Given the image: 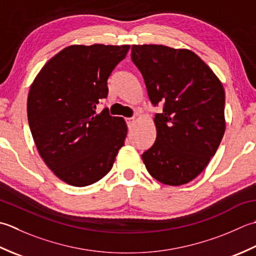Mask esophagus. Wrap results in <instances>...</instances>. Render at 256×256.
Listing matches in <instances>:
<instances>
[{
    "instance_id": "1",
    "label": "esophagus",
    "mask_w": 256,
    "mask_h": 256,
    "mask_svg": "<svg viewBox=\"0 0 256 256\" xmlns=\"http://www.w3.org/2000/svg\"><path fill=\"white\" fill-rule=\"evenodd\" d=\"M126 122H127V126L129 128H132L134 124V118H126Z\"/></svg>"
}]
</instances>
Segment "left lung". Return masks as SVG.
Segmentation results:
<instances>
[{
  "label": "left lung",
  "instance_id": "1",
  "mask_svg": "<svg viewBox=\"0 0 256 256\" xmlns=\"http://www.w3.org/2000/svg\"><path fill=\"white\" fill-rule=\"evenodd\" d=\"M154 106L157 138L142 154L149 174L161 184H186L206 169L226 132L222 82L199 56L164 45H132Z\"/></svg>",
  "mask_w": 256,
  "mask_h": 256
}]
</instances>
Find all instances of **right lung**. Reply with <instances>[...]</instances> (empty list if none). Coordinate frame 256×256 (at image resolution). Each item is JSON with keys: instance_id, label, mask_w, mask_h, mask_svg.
I'll return each instance as SVG.
<instances>
[{"instance_id": "obj_1", "label": "right lung", "mask_w": 256, "mask_h": 256, "mask_svg": "<svg viewBox=\"0 0 256 256\" xmlns=\"http://www.w3.org/2000/svg\"><path fill=\"white\" fill-rule=\"evenodd\" d=\"M129 45H72L46 62L30 85L28 119L38 154L58 178L86 186L104 178L127 136L122 117L105 108L107 80Z\"/></svg>"}]
</instances>
